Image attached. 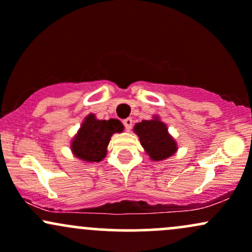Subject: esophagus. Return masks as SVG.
<instances>
[{"label":"esophagus","instance_id":"obj_1","mask_svg":"<svg viewBox=\"0 0 252 252\" xmlns=\"http://www.w3.org/2000/svg\"><path fill=\"white\" fill-rule=\"evenodd\" d=\"M123 124H124V126H125L126 131H129V129L132 128V124H133V121H132L131 118H127L123 121Z\"/></svg>","mask_w":252,"mask_h":252}]
</instances>
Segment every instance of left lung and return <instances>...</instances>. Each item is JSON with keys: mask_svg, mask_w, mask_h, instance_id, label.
<instances>
[{"mask_svg": "<svg viewBox=\"0 0 252 252\" xmlns=\"http://www.w3.org/2000/svg\"><path fill=\"white\" fill-rule=\"evenodd\" d=\"M134 132L140 139L152 160H162L176 152V143L168 133L165 124L155 117L152 120H144L134 126Z\"/></svg>", "mask_w": 252, "mask_h": 252, "instance_id": "8db88e82", "label": "left lung"}]
</instances>
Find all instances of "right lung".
Segmentation results:
<instances>
[{
  "label": "right lung",
  "instance_id": "obj_1",
  "mask_svg": "<svg viewBox=\"0 0 252 252\" xmlns=\"http://www.w3.org/2000/svg\"><path fill=\"white\" fill-rule=\"evenodd\" d=\"M123 129V124L117 119L97 120L94 114H90L73 138L72 152L84 162H100L106 156L112 134L120 133Z\"/></svg>",
  "mask_w": 252,
  "mask_h": 252
}]
</instances>
